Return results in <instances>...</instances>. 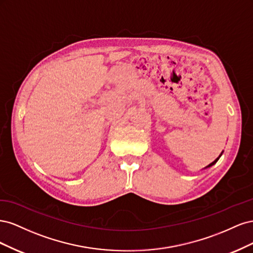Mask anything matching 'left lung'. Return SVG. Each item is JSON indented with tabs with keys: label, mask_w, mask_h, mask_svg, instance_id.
Listing matches in <instances>:
<instances>
[{
	"label": "left lung",
	"mask_w": 253,
	"mask_h": 253,
	"mask_svg": "<svg viewBox=\"0 0 253 253\" xmlns=\"http://www.w3.org/2000/svg\"><path fill=\"white\" fill-rule=\"evenodd\" d=\"M218 159H219V157H218V158H216V159H215V160H214V162H213V163H212V164H210V165H209V166H208V167H211V166H213V165H214V164H215V163H216V162H217V160H218Z\"/></svg>",
	"instance_id": "8db88e82"
}]
</instances>
